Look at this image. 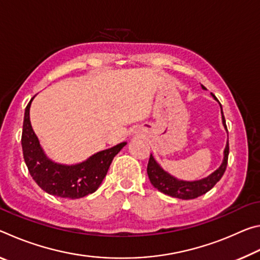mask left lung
Wrapping results in <instances>:
<instances>
[{"instance_id": "8db88e82", "label": "left lung", "mask_w": 260, "mask_h": 260, "mask_svg": "<svg viewBox=\"0 0 260 260\" xmlns=\"http://www.w3.org/2000/svg\"><path fill=\"white\" fill-rule=\"evenodd\" d=\"M205 88L204 86H202ZM213 98L217 100L214 95ZM221 107V105H220ZM221 113H222V108H221ZM222 122L225 128L227 129L226 126V120L225 117H223L222 113ZM228 153H230V144L227 142V146L225 148V157H223V161L221 166L219 167L217 171L209 175L208 178L203 180H200V181H180V180L173 178L172 175H170L167 172H165L161 167L157 164L156 160L153 159L152 155H150L148 161V167L147 172L149 180H150L151 184L158 190L164 192L165 195L177 197V199L181 200H192L196 199L201 195H204L205 192H208L214 187V184L217 183L220 179L222 178L223 173H225L226 167H227V161H228Z\"/></svg>"}]
</instances>
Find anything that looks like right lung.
<instances>
[{
	"label": "right lung",
	"instance_id": "right-lung-1",
	"mask_svg": "<svg viewBox=\"0 0 260 260\" xmlns=\"http://www.w3.org/2000/svg\"><path fill=\"white\" fill-rule=\"evenodd\" d=\"M32 100L25 109L21 133L23 155L30 177L46 192L63 199L76 200L96 191L107 175L113 157L126 146V142L95 153L80 164L71 166L57 164L48 159L43 153L30 126L29 107Z\"/></svg>",
	"mask_w": 260,
	"mask_h": 260
}]
</instances>
